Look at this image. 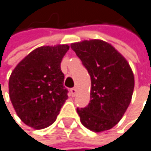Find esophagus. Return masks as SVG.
Instances as JSON below:
<instances>
[{"label":"esophagus","mask_w":151,"mask_h":151,"mask_svg":"<svg viewBox=\"0 0 151 151\" xmlns=\"http://www.w3.org/2000/svg\"><path fill=\"white\" fill-rule=\"evenodd\" d=\"M76 93H77L76 88H71L70 89V94H71V96H75V95H76Z\"/></svg>","instance_id":"34e87169"}]
</instances>
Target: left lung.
<instances>
[{"label": "left lung", "instance_id": "left-lung-1", "mask_svg": "<svg viewBox=\"0 0 151 151\" xmlns=\"http://www.w3.org/2000/svg\"><path fill=\"white\" fill-rule=\"evenodd\" d=\"M70 47L88 70L91 101L77 108L81 124L94 132L114 127L131 102L134 74L127 59L109 43L99 39L72 43Z\"/></svg>", "mask_w": 151, "mask_h": 151}]
</instances>
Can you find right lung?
<instances>
[{
    "mask_svg": "<svg viewBox=\"0 0 151 151\" xmlns=\"http://www.w3.org/2000/svg\"><path fill=\"white\" fill-rule=\"evenodd\" d=\"M70 47H40L18 63L9 79V96L19 118L25 125L43 129L56 121L68 99L60 69Z\"/></svg>",
    "mask_w": 151,
    "mask_h": 151,
    "instance_id": "add662e5",
    "label": "right lung"
}]
</instances>
